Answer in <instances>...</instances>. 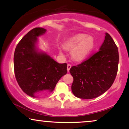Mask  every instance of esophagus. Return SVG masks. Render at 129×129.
Here are the masks:
<instances>
[{"instance_id": "34e87169", "label": "esophagus", "mask_w": 129, "mask_h": 129, "mask_svg": "<svg viewBox=\"0 0 129 129\" xmlns=\"http://www.w3.org/2000/svg\"><path fill=\"white\" fill-rule=\"evenodd\" d=\"M71 67H72V66H71L70 64H68L67 65V72H69L70 69H71Z\"/></svg>"}]
</instances>
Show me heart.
I'll list each match as a JSON object with an SVG mask.
<instances>
[{"instance_id": "1", "label": "heart", "mask_w": 129, "mask_h": 129, "mask_svg": "<svg viewBox=\"0 0 129 129\" xmlns=\"http://www.w3.org/2000/svg\"><path fill=\"white\" fill-rule=\"evenodd\" d=\"M65 46L68 49H73L72 57L76 61H82L91 54L95 47V41L92 36L85 33H78L67 39L65 42ZM59 52L62 53L64 47H58Z\"/></svg>"}]
</instances>
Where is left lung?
I'll use <instances>...</instances> for the list:
<instances>
[{
	"instance_id": "left-lung-1",
	"label": "left lung",
	"mask_w": 129,
	"mask_h": 129,
	"mask_svg": "<svg viewBox=\"0 0 129 129\" xmlns=\"http://www.w3.org/2000/svg\"><path fill=\"white\" fill-rule=\"evenodd\" d=\"M100 51L81 64L70 70L73 77L72 90L81 99L95 98L112 86L118 72V47L110 35L106 33Z\"/></svg>"
}]
</instances>
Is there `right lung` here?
<instances>
[{"label": "right lung", "instance_id": "right-lung-1", "mask_svg": "<svg viewBox=\"0 0 129 129\" xmlns=\"http://www.w3.org/2000/svg\"><path fill=\"white\" fill-rule=\"evenodd\" d=\"M47 29L35 28L22 38L14 54L15 76L21 89L33 98L51 93L67 73L66 63H59L38 47V38Z\"/></svg>", "mask_w": 129, "mask_h": 129}]
</instances>
